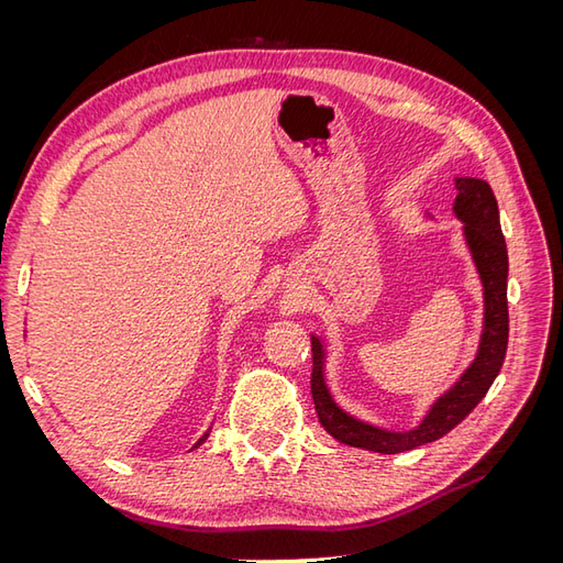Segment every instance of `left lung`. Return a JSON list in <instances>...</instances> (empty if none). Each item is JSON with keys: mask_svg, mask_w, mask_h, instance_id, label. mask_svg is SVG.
Masks as SVG:
<instances>
[{"mask_svg": "<svg viewBox=\"0 0 563 563\" xmlns=\"http://www.w3.org/2000/svg\"><path fill=\"white\" fill-rule=\"evenodd\" d=\"M457 197L453 213L463 223V240L482 282L484 319L474 360L460 378L439 395L411 430H387L347 413L327 380V340L312 333V399L321 428L340 444L373 453H404L449 434L479 404L503 368L507 352V244L490 185L482 178H453Z\"/></svg>", "mask_w": 563, "mask_h": 563, "instance_id": "8db88e82", "label": "left lung"}]
</instances>
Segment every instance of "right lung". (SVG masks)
<instances>
[{"label": "right lung", "instance_id": "add662e5", "mask_svg": "<svg viewBox=\"0 0 563 563\" xmlns=\"http://www.w3.org/2000/svg\"><path fill=\"white\" fill-rule=\"evenodd\" d=\"M209 434H211V428H209V430H207V432H203V434H201V437H199V441H197V444H195V446H192V449H199V446H201V444H203V441H207V439H209Z\"/></svg>", "mask_w": 563, "mask_h": 563}]
</instances>
